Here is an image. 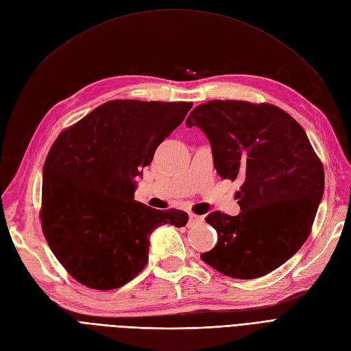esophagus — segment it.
I'll return each instance as SVG.
<instances>
[{"instance_id": "esophagus-1", "label": "esophagus", "mask_w": 351, "mask_h": 351, "mask_svg": "<svg viewBox=\"0 0 351 351\" xmlns=\"http://www.w3.org/2000/svg\"><path fill=\"white\" fill-rule=\"evenodd\" d=\"M202 221H203L202 216H197V215H194V213L189 215V224H190V226H194V224H199Z\"/></svg>"}]
</instances>
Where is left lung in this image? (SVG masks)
Masks as SVG:
<instances>
[{
	"mask_svg": "<svg viewBox=\"0 0 351 351\" xmlns=\"http://www.w3.org/2000/svg\"><path fill=\"white\" fill-rule=\"evenodd\" d=\"M186 125L208 138L221 178L243 184L242 212H213L216 246L200 258L223 275L254 279L279 268L308 239L324 193V168L301 125L271 104L210 101Z\"/></svg>",
	"mask_w": 351,
	"mask_h": 351,
	"instance_id": "left-lung-1",
	"label": "left lung"
}]
</instances>
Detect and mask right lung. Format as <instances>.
Returning <instances> with one entry per match:
<instances>
[{"instance_id":"1","label":"right lung","mask_w":351,"mask_h":351,"mask_svg":"<svg viewBox=\"0 0 351 351\" xmlns=\"http://www.w3.org/2000/svg\"><path fill=\"white\" fill-rule=\"evenodd\" d=\"M191 102L110 101L64 130L43 168L41 229L58 261L77 282L115 289L148 262L149 234L183 228V210L134 200L135 177L184 121Z\"/></svg>"}]
</instances>
